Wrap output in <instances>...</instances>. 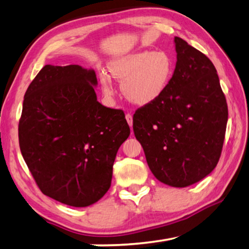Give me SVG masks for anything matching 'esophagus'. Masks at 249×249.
Masks as SVG:
<instances>
[{
  "mask_svg": "<svg viewBox=\"0 0 249 249\" xmlns=\"http://www.w3.org/2000/svg\"><path fill=\"white\" fill-rule=\"evenodd\" d=\"M125 117H126V121H127V123L129 125V127L132 128L133 127V116H132V114H129V113H127Z\"/></svg>",
  "mask_w": 249,
  "mask_h": 249,
  "instance_id": "34e87169",
  "label": "esophagus"
}]
</instances>
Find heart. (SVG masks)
I'll return each mask as SVG.
<instances>
[{"instance_id": "obj_1", "label": "heart", "mask_w": 249, "mask_h": 249, "mask_svg": "<svg viewBox=\"0 0 249 249\" xmlns=\"http://www.w3.org/2000/svg\"><path fill=\"white\" fill-rule=\"evenodd\" d=\"M109 71L123 81L122 91L130 102L145 105L159 99L169 88L176 64L163 50H141L109 62ZM100 82L105 95L114 94V84L107 71L100 72Z\"/></svg>"}]
</instances>
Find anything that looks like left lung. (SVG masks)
<instances>
[{
    "label": "left lung",
    "mask_w": 249,
    "mask_h": 249,
    "mask_svg": "<svg viewBox=\"0 0 249 249\" xmlns=\"http://www.w3.org/2000/svg\"><path fill=\"white\" fill-rule=\"evenodd\" d=\"M175 44L174 79L159 99L136 109L133 129L156 178L184 188L216 167L229 109L212 61L180 37Z\"/></svg>",
    "instance_id": "obj_1"
}]
</instances>
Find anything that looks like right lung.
I'll return each instance as SVG.
<instances>
[{
    "instance_id": "1",
    "label": "right lung",
    "mask_w": 249,
    "mask_h": 249,
    "mask_svg": "<svg viewBox=\"0 0 249 249\" xmlns=\"http://www.w3.org/2000/svg\"><path fill=\"white\" fill-rule=\"evenodd\" d=\"M94 70L41 69L24 96L19 148L40 191L84 208L111 187L113 163L130 129L122 109L98 102Z\"/></svg>"
}]
</instances>
